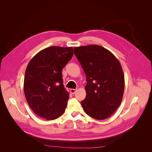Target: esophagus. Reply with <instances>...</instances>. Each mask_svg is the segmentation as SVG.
<instances>
[{"instance_id":"obj_1","label":"esophagus","mask_w":152,"mask_h":152,"mask_svg":"<svg viewBox=\"0 0 152 152\" xmlns=\"http://www.w3.org/2000/svg\"><path fill=\"white\" fill-rule=\"evenodd\" d=\"M77 91V89H70V92L72 94H75Z\"/></svg>"}]
</instances>
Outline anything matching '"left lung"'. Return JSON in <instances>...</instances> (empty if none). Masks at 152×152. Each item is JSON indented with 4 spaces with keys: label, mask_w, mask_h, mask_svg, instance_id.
<instances>
[{
    "label": "left lung",
    "mask_w": 152,
    "mask_h": 152,
    "mask_svg": "<svg viewBox=\"0 0 152 152\" xmlns=\"http://www.w3.org/2000/svg\"><path fill=\"white\" fill-rule=\"evenodd\" d=\"M86 75V98L81 102L91 117L104 120L120 106L124 91V74L114 55L98 45L73 48Z\"/></svg>",
    "instance_id": "left-lung-1"
}]
</instances>
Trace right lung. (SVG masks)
<instances>
[{"mask_svg":"<svg viewBox=\"0 0 152 152\" xmlns=\"http://www.w3.org/2000/svg\"><path fill=\"white\" fill-rule=\"evenodd\" d=\"M72 47L51 46L40 50L27 65L24 93L38 116L54 120L65 111L69 94L63 83L62 70L73 56Z\"/></svg>","mask_w":152,"mask_h":152,"instance_id":"add662e5","label":"right lung"}]
</instances>
